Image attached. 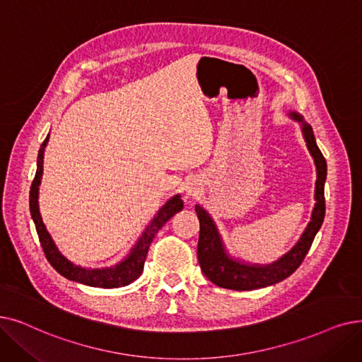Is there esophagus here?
Returning <instances> with one entry per match:
<instances>
[{
  "mask_svg": "<svg viewBox=\"0 0 362 362\" xmlns=\"http://www.w3.org/2000/svg\"><path fill=\"white\" fill-rule=\"evenodd\" d=\"M198 189H199V183L197 180H192L186 185L187 195H195L198 192Z\"/></svg>",
  "mask_w": 362,
  "mask_h": 362,
  "instance_id": "esophagus-1",
  "label": "esophagus"
}]
</instances>
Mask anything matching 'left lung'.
I'll return each mask as SVG.
<instances>
[{"label": "left lung", "instance_id": "1", "mask_svg": "<svg viewBox=\"0 0 362 362\" xmlns=\"http://www.w3.org/2000/svg\"><path fill=\"white\" fill-rule=\"evenodd\" d=\"M290 117L300 122L302 133L306 146L312 155L317 167L315 182V207H313L310 222L308 223L300 240L282 256L279 260L271 264H251L241 260H233L228 256L225 245L220 238L218 230L210 214L199 206H195L197 216L199 218V240H198V260L202 274L206 275L213 284L229 288V290H257L288 278L305 260L308 251L320 230L325 216V198L324 183L327 179V163L320 148L317 146L315 136L310 125L297 112H290Z\"/></svg>", "mask_w": 362, "mask_h": 362}]
</instances>
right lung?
<instances>
[{
  "mask_svg": "<svg viewBox=\"0 0 362 362\" xmlns=\"http://www.w3.org/2000/svg\"><path fill=\"white\" fill-rule=\"evenodd\" d=\"M49 142V136L45 137L40 151H38V160H37V173L33 185H30L29 192V210L30 216L34 218V223L37 228L38 238L41 243V247L44 250V255L47 260L50 262L53 268L62 275L71 281L81 282V284L90 286V287H99V288H118L129 286L134 279H137L144 271V264L146 260V255L151 243L153 241L155 235L164 226L167 220H170L177 211L183 209V201L180 195H175L170 198L164 206L158 210L151 220V223L144 230L142 237L137 240L134 247L130 250L129 256L115 266L111 268H102V269H87L83 266H78L68 260L64 255L60 253L59 248L56 247L53 238L50 237L49 230H47L45 225L42 223V218L40 214L38 207V189L42 177V161H44V149Z\"/></svg>",
  "mask_w": 362,
  "mask_h": 362,
  "instance_id": "1",
  "label": "right lung"
}]
</instances>
